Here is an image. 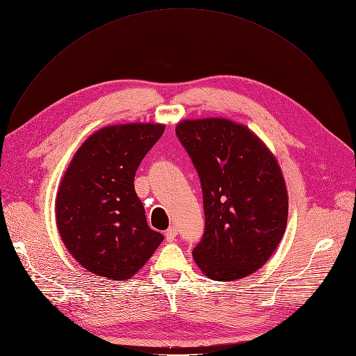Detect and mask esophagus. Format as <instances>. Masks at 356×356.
<instances>
[{
	"mask_svg": "<svg viewBox=\"0 0 356 356\" xmlns=\"http://www.w3.org/2000/svg\"><path fill=\"white\" fill-rule=\"evenodd\" d=\"M176 236H177V229L175 227V225H172V227H169L168 232L165 233V237H166L168 241H175Z\"/></svg>",
	"mask_w": 356,
	"mask_h": 356,
	"instance_id": "obj_1",
	"label": "esophagus"
}]
</instances>
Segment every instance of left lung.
<instances>
[{
    "label": "left lung",
    "instance_id": "8db88e82",
    "mask_svg": "<svg viewBox=\"0 0 356 356\" xmlns=\"http://www.w3.org/2000/svg\"><path fill=\"white\" fill-rule=\"evenodd\" d=\"M176 135L203 190L206 227L193 258L214 281L260 270L280 244L288 193L275 156L244 124L222 118L181 120Z\"/></svg>",
    "mask_w": 356,
    "mask_h": 356
}]
</instances>
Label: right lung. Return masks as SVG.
Instances as JSON below:
<instances>
[{
    "instance_id": "obj_1",
    "label": "right lung",
    "mask_w": 356,
    "mask_h": 356,
    "mask_svg": "<svg viewBox=\"0 0 356 356\" xmlns=\"http://www.w3.org/2000/svg\"><path fill=\"white\" fill-rule=\"evenodd\" d=\"M163 132L160 123L106 126L72 157L56 193V227L89 273L115 281L131 278L163 241L147 225L134 183L140 161Z\"/></svg>"
}]
</instances>
